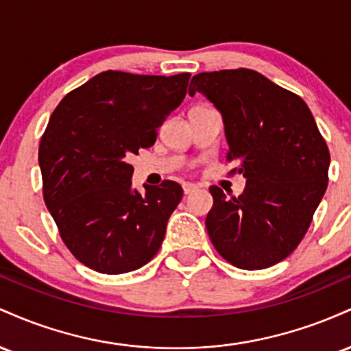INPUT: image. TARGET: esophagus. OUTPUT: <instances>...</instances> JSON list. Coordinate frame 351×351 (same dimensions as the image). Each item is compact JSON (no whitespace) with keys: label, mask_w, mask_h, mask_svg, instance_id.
<instances>
[{"label":"esophagus","mask_w":351,"mask_h":351,"mask_svg":"<svg viewBox=\"0 0 351 351\" xmlns=\"http://www.w3.org/2000/svg\"><path fill=\"white\" fill-rule=\"evenodd\" d=\"M196 189H198V186L193 183H183V191L184 195H191V193H195Z\"/></svg>","instance_id":"34e87169"}]
</instances>
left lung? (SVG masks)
Returning a JSON list of instances; mask_svg holds the SVG:
<instances>
[{
	"label": "left lung",
	"mask_w": 351,
	"mask_h": 351,
	"mask_svg": "<svg viewBox=\"0 0 351 351\" xmlns=\"http://www.w3.org/2000/svg\"><path fill=\"white\" fill-rule=\"evenodd\" d=\"M196 92L223 115L228 160L239 163L231 173L245 178L237 198L209 188V239L236 267H271L295 251L324 198L327 143L307 104L256 71L201 72L189 84Z\"/></svg>",
	"instance_id": "obj_1"
}]
</instances>
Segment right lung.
Here are the masks:
<instances>
[{
    "label": "right lung",
    "mask_w": 351,
    "mask_h": 351,
    "mask_svg": "<svg viewBox=\"0 0 351 351\" xmlns=\"http://www.w3.org/2000/svg\"><path fill=\"white\" fill-rule=\"evenodd\" d=\"M189 74L106 71L69 92L39 143L44 203L72 256L100 274L150 263L183 198L176 181L132 189L140 148L155 143L167 115L183 102Z\"/></svg>",
    "instance_id": "right-lung-1"
}]
</instances>
